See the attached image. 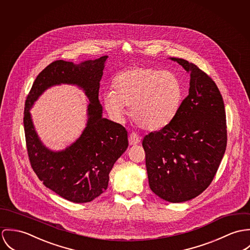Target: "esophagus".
<instances>
[{
    "label": "esophagus",
    "instance_id": "1",
    "mask_svg": "<svg viewBox=\"0 0 250 250\" xmlns=\"http://www.w3.org/2000/svg\"><path fill=\"white\" fill-rule=\"evenodd\" d=\"M141 138L139 137L138 135L136 133H130L129 136H128V143L130 146H134V145H137L140 143Z\"/></svg>",
    "mask_w": 250,
    "mask_h": 250
}]
</instances>
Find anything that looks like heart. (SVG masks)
Here are the masks:
<instances>
[{
    "mask_svg": "<svg viewBox=\"0 0 250 250\" xmlns=\"http://www.w3.org/2000/svg\"><path fill=\"white\" fill-rule=\"evenodd\" d=\"M113 89L104 96L106 111L114 120L122 122L125 106H130L132 121L146 130L167 125L183 99V86L175 74L150 67L121 72L113 80Z\"/></svg>",
    "mask_w": 250,
    "mask_h": 250,
    "instance_id": "1",
    "label": "heart"
}]
</instances>
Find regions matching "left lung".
I'll return each mask as SVG.
<instances>
[{
	"instance_id": "left-lung-1",
	"label": "left lung",
	"mask_w": 250,
	"mask_h": 250,
	"mask_svg": "<svg viewBox=\"0 0 250 250\" xmlns=\"http://www.w3.org/2000/svg\"><path fill=\"white\" fill-rule=\"evenodd\" d=\"M191 75L189 95L174 119L143 140L149 188L168 202L190 200L214 179L227 144L222 94L194 63L170 58Z\"/></svg>"
}]
</instances>
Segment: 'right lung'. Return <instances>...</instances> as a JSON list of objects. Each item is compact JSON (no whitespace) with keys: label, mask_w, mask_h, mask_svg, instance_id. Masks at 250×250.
Masks as SVG:
<instances>
[{"label":"right lung","mask_w":250,"mask_h":250,"mask_svg":"<svg viewBox=\"0 0 250 250\" xmlns=\"http://www.w3.org/2000/svg\"><path fill=\"white\" fill-rule=\"evenodd\" d=\"M107 57L84 61L80 65L54 61L37 76L25 103L24 128L32 169L47 188L76 203L92 201L107 189L113 165L128 146L125 128L102 117L99 89ZM60 83H77L83 87L90 104L82 136L65 151L54 153L40 142L29 109L47 87Z\"/></svg>","instance_id":"right-lung-1"}]
</instances>
